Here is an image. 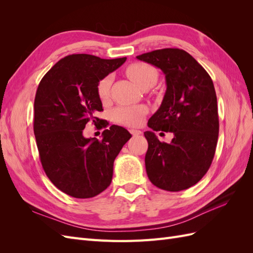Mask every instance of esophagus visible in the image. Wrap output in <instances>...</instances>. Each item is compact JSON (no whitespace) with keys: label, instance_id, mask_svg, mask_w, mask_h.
Listing matches in <instances>:
<instances>
[{"label":"esophagus","instance_id":"esophagus-1","mask_svg":"<svg viewBox=\"0 0 253 253\" xmlns=\"http://www.w3.org/2000/svg\"><path fill=\"white\" fill-rule=\"evenodd\" d=\"M129 133H131L133 136H138L142 134V132L138 131V129H129Z\"/></svg>","mask_w":253,"mask_h":253}]
</instances>
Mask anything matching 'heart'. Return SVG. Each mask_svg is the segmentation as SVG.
I'll list each match as a JSON object with an SVG mask.
<instances>
[{"label": "heart", "instance_id": "b5f03b06", "mask_svg": "<svg viewBox=\"0 0 253 253\" xmlns=\"http://www.w3.org/2000/svg\"><path fill=\"white\" fill-rule=\"evenodd\" d=\"M126 76L140 88L152 87L158 79V72L154 66L148 63H134L126 68ZM112 77L106 76L99 81L97 93L101 100H106L110 96ZM147 108L142 105H124L113 111V119L119 125L126 126H138L142 124Z\"/></svg>", "mask_w": 253, "mask_h": 253}]
</instances>
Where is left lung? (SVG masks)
I'll use <instances>...</instances> for the list:
<instances>
[{
    "instance_id": "obj_1",
    "label": "left lung",
    "mask_w": 253,
    "mask_h": 253,
    "mask_svg": "<svg viewBox=\"0 0 253 253\" xmlns=\"http://www.w3.org/2000/svg\"><path fill=\"white\" fill-rule=\"evenodd\" d=\"M163 71L167 89L144 132L148 177L159 189L177 192L194 186L209 170L218 138L217 99L212 79L187 51L164 48L136 57ZM173 133L170 144L154 131Z\"/></svg>"
}]
</instances>
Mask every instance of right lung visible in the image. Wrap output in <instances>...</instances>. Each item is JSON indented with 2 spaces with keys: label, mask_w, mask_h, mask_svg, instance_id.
<instances>
[{
  "label": "right lung",
  "mask_w": 253,
  "mask_h": 253,
  "mask_svg": "<svg viewBox=\"0 0 253 253\" xmlns=\"http://www.w3.org/2000/svg\"><path fill=\"white\" fill-rule=\"evenodd\" d=\"M126 60L86 53L66 56L38 86L34 132L40 160L50 181L67 195L89 198L108 188L114 160L132 137L114 125L104 129L101 140L83 136L87 122L100 124L96 116L103 111L97 93L99 81Z\"/></svg>",
  "instance_id": "obj_1"
}]
</instances>
